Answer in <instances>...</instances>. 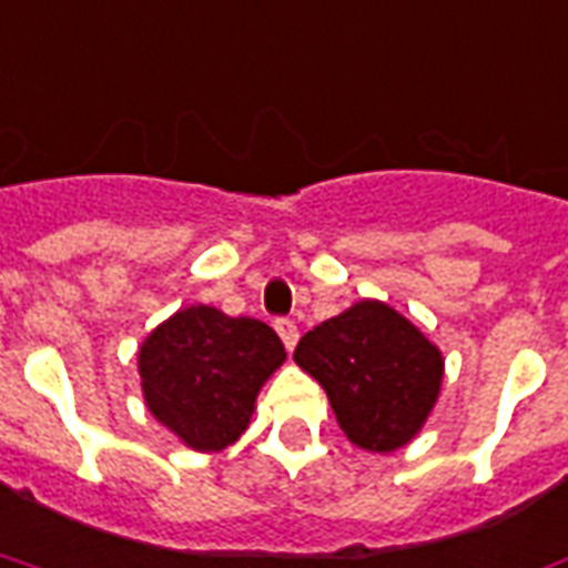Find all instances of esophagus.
<instances>
[{
  "instance_id": "obj_1",
  "label": "esophagus",
  "mask_w": 568,
  "mask_h": 568,
  "mask_svg": "<svg viewBox=\"0 0 568 568\" xmlns=\"http://www.w3.org/2000/svg\"><path fill=\"white\" fill-rule=\"evenodd\" d=\"M273 327H276V334H280V339L285 343V348L292 352V348H295V343H297V325H295V322H292V318H276V322H273Z\"/></svg>"
}]
</instances>
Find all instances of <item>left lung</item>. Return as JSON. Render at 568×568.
Masks as SVG:
<instances>
[{
  "label": "left lung",
  "mask_w": 568,
  "mask_h": 568,
  "mask_svg": "<svg viewBox=\"0 0 568 568\" xmlns=\"http://www.w3.org/2000/svg\"><path fill=\"white\" fill-rule=\"evenodd\" d=\"M295 361L322 382L348 439L379 455L422 430L443 382L439 348L379 301L306 331Z\"/></svg>",
  "instance_id": "left-lung-1"
}]
</instances>
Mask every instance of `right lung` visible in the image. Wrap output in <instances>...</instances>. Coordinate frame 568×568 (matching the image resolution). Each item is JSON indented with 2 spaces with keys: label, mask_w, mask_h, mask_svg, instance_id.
<instances>
[{
  "label": "right lung",
  "mask_w": 568,
  "mask_h": 568,
  "mask_svg": "<svg viewBox=\"0 0 568 568\" xmlns=\"http://www.w3.org/2000/svg\"><path fill=\"white\" fill-rule=\"evenodd\" d=\"M283 361L271 325L189 306L146 337L138 369L155 422L199 452H220L246 430L255 394Z\"/></svg>",
  "instance_id": "obj_1"
}]
</instances>
